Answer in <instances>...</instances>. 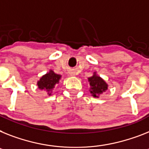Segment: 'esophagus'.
<instances>
[{
    "label": "esophagus",
    "instance_id": "1",
    "mask_svg": "<svg viewBox=\"0 0 149 149\" xmlns=\"http://www.w3.org/2000/svg\"><path fill=\"white\" fill-rule=\"evenodd\" d=\"M72 74V76H73V75H74V74Z\"/></svg>",
    "mask_w": 149,
    "mask_h": 149
}]
</instances>
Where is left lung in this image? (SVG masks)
Listing matches in <instances>:
<instances>
[{"instance_id": "8db88e82", "label": "left lung", "mask_w": 149, "mask_h": 149, "mask_svg": "<svg viewBox=\"0 0 149 149\" xmlns=\"http://www.w3.org/2000/svg\"><path fill=\"white\" fill-rule=\"evenodd\" d=\"M88 81L90 83V92L94 97H99L100 94H103L108 88V84L104 79L98 76L94 72L93 76L88 77Z\"/></svg>"}]
</instances>
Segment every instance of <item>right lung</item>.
I'll list each match as a JSON object with an SVG mask.
<instances>
[{"label": "right lung", "instance_id": "obj_1", "mask_svg": "<svg viewBox=\"0 0 149 149\" xmlns=\"http://www.w3.org/2000/svg\"><path fill=\"white\" fill-rule=\"evenodd\" d=\"M61 77L60 74H57L52 70H50L48 73L42 76L39 81H38V88L40 90H45L48 92L49 95H52V90L55 88V84L59 83Z\"/></svg>", "mask_w": 149, "mask_h": 149}]
</instances>
